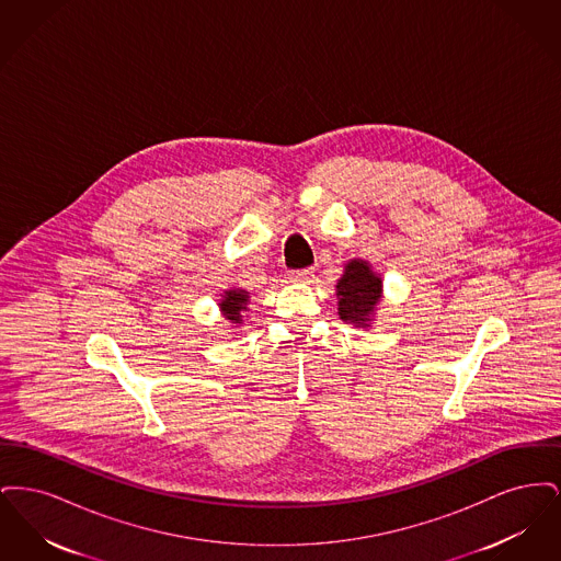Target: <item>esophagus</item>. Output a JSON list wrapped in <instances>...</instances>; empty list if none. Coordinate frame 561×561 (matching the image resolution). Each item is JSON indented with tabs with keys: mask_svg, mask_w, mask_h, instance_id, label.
<instances>
[{
	"mask_svg": "<svg viewBox=\"0 0 561 561\" xmlns=\"http://www.w3.org/2000/svg\"><path fill=\"white\" fill-rule=\"evenodd\" d=\"M290 277L296 279V282H307V279L313 277V268H294L293 273H290Z\"/></svg>",
	"mask_w": 561,
	"mask_h": 561,
	"instance_id": "1",
	"label": "esophagus"
}]
</instances>
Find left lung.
Here are the masks:
<instances>
[{"label":"left lung","instance_id":"8db88e82","mask_svg":"<svg viewBox=\"0 0 561 561\" xmlns=\"http://www.w3.org/2000/svg\"><path fill=\"white\" fill-rule=\"evenodd\" d=\"M380 277H376L368 263L351 261L345 275L336 286L341 320L364 325L373 316L374 305L380 298Z\"/></svg>","mask_w":561,"mask_h":561}]
</instances>
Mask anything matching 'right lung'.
Segmentation results:
<instances>
[{
    "instance_id": "obj_1",
    "label": "right lung",
    "mask_w": 561,
    "mask_h": 561,
    "mask_svg": "<svg viewBox=\"0 0 561 561\" xmlns=\"http://www.w3.org/2000/svg\"><path fill=\"white\" fill-rule=\"evenodd\" d=\"M245 305H248V293H243V290H229V293L225 294V300L220 302V309H222L227 320L240 323L241 311H245Z\"/></svg>"
}]
</instances>
